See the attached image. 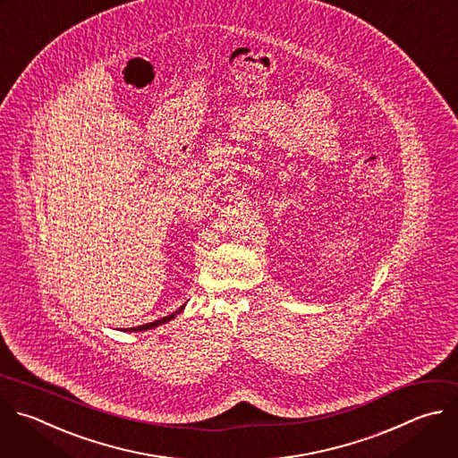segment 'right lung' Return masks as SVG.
Returning <instances> with one entry per match:
<instances>
[{
    "label": "right lung",
    "instance_id": "obj_1",
    "mask_svg": "<svg viewBox=\"0 0 458 458\" xmlns=\"http://www.w3.org/2000/svg\"><path fill=\"white\" fill-rule=\"evenodd\" d=\"M182 311H183V306H182V310L174 311V313H173V315H169V317H164L162 320H157V322H150V324H145V326H138V327H132V329H129V331H147V329H152V327H157V326L167 324V322H171L173 318H176V315H178V313H182Z\"/></svg>",
    "mask_w": 458,
    "mask_h": 458
}]
</instances>
